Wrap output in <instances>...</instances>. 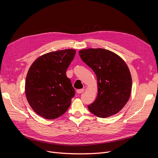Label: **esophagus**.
Returning a JSON list of instances; mask_svg holds the SVG:
<instances>
[{"instance_id": "obj_1", "label": "esophagus", "mask_w": 158, "mask_h": 158, "mask_svg": "<svg viewBox=\"0 0 158 158\" xmlns=\"http://www.w3.org/2000/svg\"><path fill=\"white\" fill-rule=\"evenodd\" d=\"M84 89H80L76 90V92H77L78 94H82L84 92Z\"/></svg>"}]
</instances>
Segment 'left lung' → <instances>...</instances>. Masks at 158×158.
<instances>
[{
  "mask_svg": "<svg viewBox=\"0 0 158 158\" xmlns=\"http://www.w3.org/2000/svg\"><path fill=\"white\" fill-rule=\"evenodd\" d=\"M79 55L97 76L98 96L88 106L89 111L101 118L117 114L131 93L132 77L126 63L114 52L101 48L80 50Z\"/></svg>",
  "mask_w": 158,
  "mask_h": 158,
  "instance_id": "1",
  "label": "left lung"
}]
</instances>
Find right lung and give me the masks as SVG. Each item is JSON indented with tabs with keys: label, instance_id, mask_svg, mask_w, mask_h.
Returning a JSON list of instances; mask_svg holds the SVG:
<instances>
[{
	"label": "right lung",
	"instance_id": "1",
	"mask_svg": "<svg viewBox=\"0 0 158 158\" xmlns=\"http://www.w3.org/2000/svg\"><path fill=\"white\" fill-rule=\"evenodd\" d=\"M75 54L74 49L50 52L31 65L26 79V96L40 116L51 120L69 108L75 91L66 72Z\"/></svg>",
	"mask_w": 158,
	"mask_h": 158
}]
</instances>
